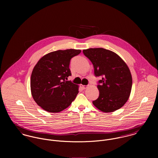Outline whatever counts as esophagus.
<instances>
[{"label":"esophagus","instance_id":"34e87169","mask_svg":"<svg viewBox=\"0 0 158 158\" xmlns=\"http://www.w3.org/2000/svg\"><path fill=\"white\" fill-rule=\"evenodd\" d=\"M80 86H81V88L83 89H85L87 88V87H88L87 86H86V85H81Z\"/></svg>","mask_w":158,"mask_h":158}]
</instances>
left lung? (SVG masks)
Listing matches in <instances>:
<instances>
[{"instance_id":"left-lung-1","label":"left lung","mask_w":158,"mask_h":158,"mask_svg":"<svg viewBox=\"0 0 158 158\" xmlns=\"http://www.w3.org/2000/svg\"><path fill=\"white\" fill-rule=\"evenodd\" d=\"M94 68L95 77H102L97 88L98 98L94 105L104 113H111L122 108L129 98L132 77L125 61L115 53L103 48L83 50Z\"/></svg>"}]
</instances>
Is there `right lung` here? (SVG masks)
<instances>
[{
  "label": "right lung",
  "mask_w": 158,
  "mask_h": 158,
  "mask_svg": "<svg viewBox=\"0 0 158 158\" xmlns=\"http://www.w3.org/2000/svg\"><path fill=\"white\" fill-rule=\"evenodd\" d=\"M80 50L52 52L43 56L33 68L30 88L35 102L49 113L60 112L70 105L78 93V86L67 81L71 76L70 60Z\"/></svg>",
  "instance_id": "1"
}]
</instances>
